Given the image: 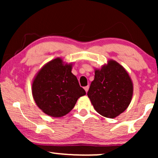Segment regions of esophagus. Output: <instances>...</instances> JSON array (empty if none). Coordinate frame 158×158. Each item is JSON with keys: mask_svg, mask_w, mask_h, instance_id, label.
I'll return each instance as SVG.
<instances>
[{"mask_svg": "<svg viewBox=\"0 0 158 158\" xmlns=\"http://www.w3.org/2000/svg\"><path fill=\"white\" fill-rule=\"evenodd\" d=\"M84 89H85V92L87 93V92H88V89H89V85H87V86H85V87H84Z\"/></svg>", "mask_w": 158, "mask_h": 158, "instance_id": "obj_1", "label": "esophagus"}]
</instances>
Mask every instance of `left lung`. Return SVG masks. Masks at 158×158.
I'll return each instance as SVG.
<instances>
[{"mask_svg":"<svg viewBox=\"0 0 158 158\" xmlns=\"http://www.w3.org/2000/svg\"><path fill=\"white\" fill-rule=\"evenodd\" d=\"M132 82L122 65L109 60L107 65L95 71L88 96L96 111L107 118H115L131 102Z\"/></svg>","mask_w":158,"mask_h":158,"instance_id":"left-lung-1","label":"left lung"}]
</instances>
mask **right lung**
Returning <instances> with one entry per match:
<instances>
[{
    "mask_svg": "<svg viewBox=\"0 0 158 158\" xmlns=\"http://www.w3.org/2000/svg\"><path fill=\"white\" fill-rule=\"evenodd\" d=\"M71 70V64L64 65L62 60L57 58L45 64L34 79V99L47 115L53 117L66 115L74 108L77 99L86 94Z\"/></svg>",
    "mask_w": 158,
    "mask_h": 158,
    "instance_id": "right-lung-1",
    "label": "right lung"
}]
</instances>
